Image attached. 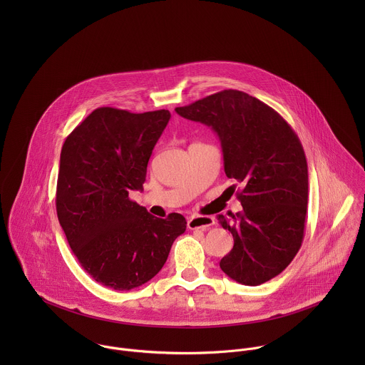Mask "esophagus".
Here are the masks:
<instances>
[{
  "instance_id": "obj_1",
  "label": "esophagus",
  "mask_w": 365,
  "mask_h": 365,
  "mask_svg": "<svg viewBox=\"0 0 365 365\" xmlns=\"http://www.w3.org/2000/svg\"><path fill=\"white\" fill-rule=\"evenodd\" d=\"M215 225V220L212 216H200V215H194L187 220V226L188 229H209L210 226Z\"/></svg>"
}]
</instances>
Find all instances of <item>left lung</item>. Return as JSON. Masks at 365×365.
<instances>
[{
  "label": "left lung",
  "mask_w": 365,
  "mask_h": 365,
  "mask_svg": "<svg viewBox=\"0 0 365 365\" xmlns=\"http://www.w3.org/2000/svg\"><path fill=\"white\" fill-rule=\"evenodd\" d=\"M175 112L210 126L223 167L242 190L243 210L217 215L235 240L219 265L239 284L256 287L282 272L301 249L308 207V164L287 120L260 100L223 90Z\"/></svg>",
  "instance_id": "left-lung-1"
}]
</instances>
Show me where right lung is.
I'll return each instance as SVG.
<instances>
[{"mask_svg": "<svg viewBox=\"0 0 365 365\" xmlns=\"http://www.w3.org/2000/svg\"><path fill=\"white\" fill-rule=\"evenodd\" d=\"M170 116L167 109L97 108L61 148L57 217L81 267L108 288L129 291L150 281L185 232L182 215L160 219L129 200L130 191H143Z\"/></svg>", "mask_w": 365, "mask_h": 365, "instance_id": "1", "label": "right lung"}]
</instances>
